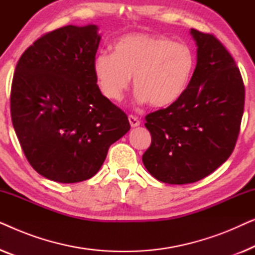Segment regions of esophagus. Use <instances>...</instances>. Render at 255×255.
<instances>
[{
    "instance_id": "34e87169",
    "label": "esophagus",
    "mask_w": 255,
    "mask_h": 255,
    "mask_svg": "<svg viewBox=\"0 0 255 255\" xmlns=\"http://www.w3.org/2000/svg\"><path fill=\"white\" fill-rule=\"evenodd\" d=\"M128 122H130V125L132 128L139 127V125H140V123H141V122L139 121L137 117L133 116V115H130V116H128Z\"/></svg>"
}]
</instances>
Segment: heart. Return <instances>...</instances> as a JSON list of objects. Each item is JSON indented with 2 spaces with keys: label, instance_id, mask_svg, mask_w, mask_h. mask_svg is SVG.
Returning <instances> with one entry per match:
<instances>
[{
  "label": "heart",
  "instance_id": "b5f03b06",
  "mask_svg": "<svg viewBox=\"0 0 255 255\" xmlns=\"http://www.w3.org/2000/svg\"><path fill=\"white\" fill-rule=\"evenodd\" d=\"M196 67L193 47L158 34L130 33L114 44V53L97 54L93 69L104 97L121 101L130 86L135 100L166 108L186 93Z\"/></svg>",
  "mask_w": 255,
  "mask_h": 255
}]
</instances>
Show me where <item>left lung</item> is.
Listing matches in <instances>:
<instances>
[{
  "label": "left lung",
  "mask_w": 255,
  "mask_h": 255,
  "mask_svg": "<svg viewBox=\"0 0 255 255\" xmlns=\"http://www.w3.org/2000/svg\"><path fill=\"white\" fill-rule=\"evenodd\" d=\"M197 64L186 93L172 106L146 115L152 137L142 162L152 176L186 184L210 175L235 149L245 86L235 59L214 34L191 29Z\"/></svg>",
  "instance_id": "8db88e82"
}]
</instances>
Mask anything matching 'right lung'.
Wrapping results in <instances>:
<instances>
[{"label":"right lung","instance_id":"add662e5","mask_svg":"<svg viewBox=\"0 0 255 255\" xmlns=\"http://www.w3.org/2000/svg\"><path fill=\"white\" fill-rule=\"evenodd\" d=\"M100 40L96 25L62 26L27 47L13 73L10 113L20 147L55 182L93 177L110 145L130 130L127 114L96 83Z\"/></svg>","mask_w":255,"mask_h":255}]
</instances>
